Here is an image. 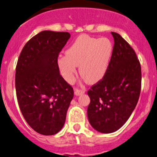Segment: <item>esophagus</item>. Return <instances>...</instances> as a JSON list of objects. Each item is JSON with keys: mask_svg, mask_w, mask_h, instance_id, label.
<instances>
[{"mask_svg": "<svg viewBox=\"0 0 157 157\" xmlns=\"http://www.w3.org/2000/svg\"><path fill=\"white\" fill-rule=\"evenodd\" d=\"M84 93H85V91H84V90H79V89H77V88L74 89V94H75V96L82 95V94H83Z\"/></svg>", "mask_w": 157, "mask_h": 157, "instance_id": "34e87169", "label": "esophagus"}]
</instances>
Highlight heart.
I'll return each instance as SVG.
<instances>
[{
    "mask_svg": "<svg viewBox=\"0 0 157 157\" xmlns=\"http://www.w3.org/2000/svg\"><path fill=\"white\" fill-rule=\"evenodd\" d=\"M113 52V45L106 37L94 38L87 35L78 36L66 55L58 59V68L63 78L68 83L75 78L77 66L79 74L87 83H98L105 76Z\"/></svg>",
    "mask_w": 157,
    "mask_h": 157,
    "instance_id": "heart-1",
    "label": "heart"
}]
</instances>
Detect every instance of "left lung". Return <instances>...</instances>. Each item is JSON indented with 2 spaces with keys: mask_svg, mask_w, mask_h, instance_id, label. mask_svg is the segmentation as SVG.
I'll list each match as a JSON object with an SVG mask.
<instances>
[{
  "mask_svg": "<svg viewBox=\"0 0 157 157\" xmlns=\"http://www.w3.org/2000/svg\"><path fill=\"white\" fill-rule=\"evenodd\" d=\"M114 45L104 78L87 91V117L95 130L112 133L126 122L139 100L141 65L136 54L121 35L112 32Z\"/></svg>",
  "mask_w": 157,
  "mask_h": 157,
  "instance_id": "obj_1",
  "label": "left lung"
}]
</instances>
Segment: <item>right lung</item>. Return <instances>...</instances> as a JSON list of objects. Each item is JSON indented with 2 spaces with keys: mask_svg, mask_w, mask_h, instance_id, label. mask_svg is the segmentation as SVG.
<instances>
[{
  "mask_svg": "<svg viewBox=\"0 0 157 157\" xmlns=\"http://www.w3.org/2000/svg\"><path fill=\"white\" fill-rule=\"evenodd\" d=\"M70 38L67 32H40L25 44L16 65L20 110L28 125L44 136L63 128L73 98V89L60 75L58 65L59 52Z\"/></svg>",
  "mask_w": 157,
  "mask_h": 157,
  "instance_id": "add662e5",
  "label": "right lung"
}]
</instances>
